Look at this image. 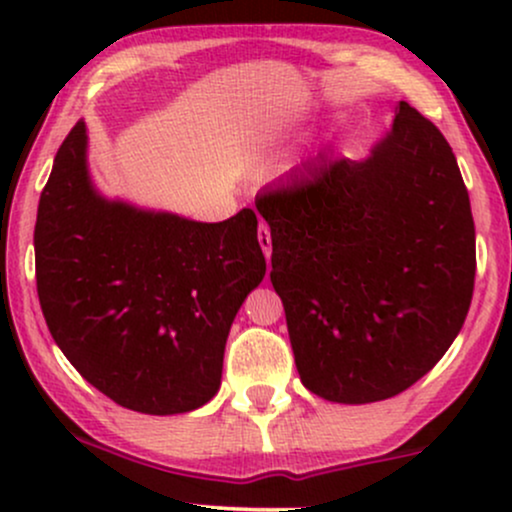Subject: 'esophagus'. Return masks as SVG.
I'll use <instances>...</instances> for the list:
<instances>
[{"instance_id":"esophagus-1","label":"esophagus","mask_w":512,"mask_h":512,"mask_svg":"<svg viewBox=\"0 0 512 512\" xmlns=\"http://www.w3.org/2000/svg\"><path fill=\"white\" fill-rule=\"evenodd\" d=\"M257 240H260V248L264 252V257L269 260V255H272V233H269L267 223H260V228H257Z\"/></svg>"}]
</instances>
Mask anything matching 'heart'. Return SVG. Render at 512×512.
I'll use <instances>...</instances> for the list:
<instances>
[{
  "mask_svg": "<svg viewBox=\"0 0 512 512\" xmlns=\"http://www.w3.org/2000/svg\"><path fill=\"white\" fill-rule=\"evenodd\" d=\"M276 142H279V137H276V134H272V132L260 134L257 139H252V144L248 146V154H245L250 166H267V163L272 161V156H274Z\"/></svg>",
  "mask_w": 512,
  "mask_h": 512,
  "instance_id": "obj_1",
  "label": "heart"
}]
</instances>
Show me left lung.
Masks as SVG:
<instances>
[{
    "label": "left lung",
    "mask_w": 512,
    "mask_h": 512,
    "mask_svg": "<svg viewBox=\"0 0 512 512\" xmlns=\"http://www.w3.org/2000/svg\"><path fill=\"white\" fill-rule=\"evenodd\" d=\"M303 385L390 399L443 358L474 291L469 195L440 129L409 103L363 161L313 163L257 199Z\"/></svg>",
    "instance_id": "left-lung-1"
}]
</instances>
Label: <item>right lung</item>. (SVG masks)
I'll list each match as a JSON object with an SVG mask.
<instances>
[{
    "label": "right lung",
    "instance_id": "obj_1",
    "mask_svg": "<svg viewBox=\"0 0 512 512\" xmlns=\"http://www.w3.org/2000/svg\"><path fill=\"white\" fill-rule=\"evenodd\" d=\"M33 243L52 339L96 390L154 416L219 392L228 332L267 272L255 211L202 223L108 199L79 120L40 195Z\"/></svg>",
    "mask_w": 512,
    "mask_h": 512
}]
</instances>
